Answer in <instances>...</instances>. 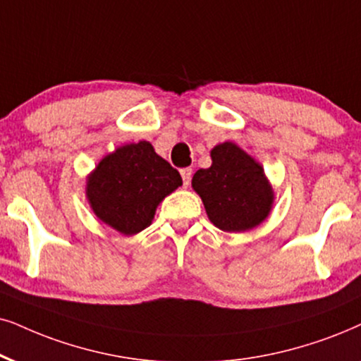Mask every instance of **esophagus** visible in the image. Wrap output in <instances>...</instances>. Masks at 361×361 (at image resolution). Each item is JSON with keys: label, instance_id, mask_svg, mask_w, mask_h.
Segmentation results:
<instances>
[{"label": "esophagus", "instance_id": "esophagus-1", "mask_svg": "<svg viewBox=\"0 0 361 361\" xmlns=\"http://www.w3.org/2000/svg\"><path fill=\"white\" fill-rule=\"evenodd\" d=\"M180 173H181V178H183V185L188 186L191 181V168H183V170H180Z\"/></svg>", "mask_w": 361, "mask_h": 361}]
</instances>
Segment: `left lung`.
<instances>
[{
    "label": "left lung",
    "instance_id": "8db88e82",
    "mask_svg": "<svg viewBox=\"0 0 361 361\" xmlns=\"http://www.w3.org/2000/svg\"><path fill=\"white\" fill-rule=\"evenodd\" d=\"M212 159V166L195 173L191 185L202 196L213 225L223 231H245L259 225L273 202L262 166L230 141L214 147Z\"/></svg>",
    "mask_w": 361,
    "mask_h": 361
}]
</instances>
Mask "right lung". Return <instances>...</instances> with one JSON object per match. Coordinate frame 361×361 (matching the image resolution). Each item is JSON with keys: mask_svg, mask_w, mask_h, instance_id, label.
Masks as SVG:
<instances>
[{"mask_svg": "<svg viewBox=\"0 0 361 361\" xmlns=\"http://www.w3.org/2000/svg\"><path fill=\"white\" fill-rule=\"evenodd\" d=\"M181 185V176L148 141L126 145L91 173L86 195L99 220L135 235L152 225L158 203Z\"/></svg>", "mask_w": 361, "mask_h": 361, "instance_id": "1", "label": "right lung"}]
</instances>
